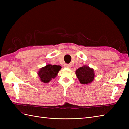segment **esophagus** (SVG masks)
<instances>
[{"mask_svg": "<svg viewBox=\"0 0 129 129\" xmlns=\"http://www.w3.org/2000/svg\"><path fill=\"white\" fill-rule=\"evenodd\" d=\"M64 66L65 68H70V64H64Z\"/></svg>", "mask_w": 129, "mask_h": 129, "instance_id": "34e87169", "label": "esophagus"}]
</instances>
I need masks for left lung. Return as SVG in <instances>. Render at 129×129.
Instances as JSON below:
<instances>
[{
	"instance_id": "left-lung-1",
	"label": "left lung",
	"mask_w": 129,
	"mask_h": 129,
	"mask_svg": "<svg viewBox=\"0 0 129 129\" xmlns=\"http://www.w3.org/2000/svg\"><path fill=\"white\" fill-rule=\"evenodd\" d=\"M75 73L80 83L83 84L91 83L95 77L94 70L87 66L79 68Z\"/></svg>"
}]
</instances>
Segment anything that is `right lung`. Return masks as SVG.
<instances>
[{
  "instance_id": "obj_1",
  "label": "right lung",
  "mask_w": 129,
  "mask_h": 129,
  "mask_svg": "<svg viewBox=\"0 0 129 129\" xmlns=\"http://www.w3.org/2000/svg\"><path fill=\"white\" fill-rule=\"evenodd\" d=\"M61 68L60 65L48 64L45 67L41 68L38 74L40 80L43 83H47L56 77Z\"/></svg>"
}]
</instances>
